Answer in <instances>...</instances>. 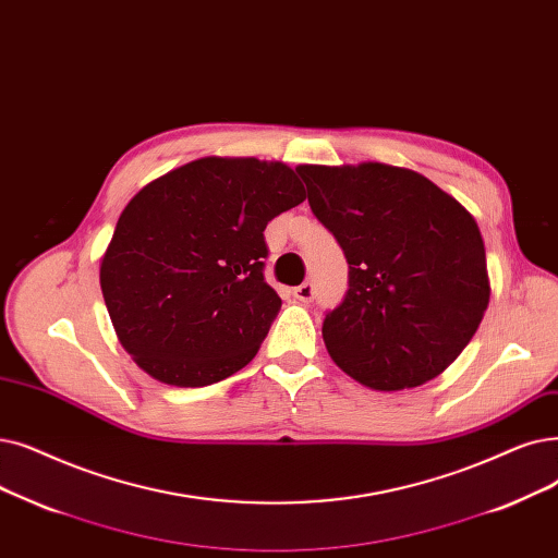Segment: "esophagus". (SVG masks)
Returning <instances> with one entry per match:
<instances>
[{"mask_svg":"<svg viewBox=\"0 0 558 558\" xmlns=\"http://www.w3.org/2000/svg\"><path fill=\"white\" fill-rule=\"evenodd\" d=\"M314 294H317V289H314L312 282H303L294 289V296L301 301V303H312L314 301Z\"/></svg>","mask_w":558,"mask_h":558,"instance_id":"1","label":"esophagus"}]
</instances>
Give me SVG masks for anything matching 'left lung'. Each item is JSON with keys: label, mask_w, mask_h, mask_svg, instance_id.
I'll use <instances>...</instances> for the list:
<instances>
[{"label": "left lung", "mask_w": 558, "mask_h": 558, "mask_svg": "<svg viewBox=\"0 0 558 558\" xmlns=\"http://www.w3.org/2000/svg\"><path fill=\"white\" fill-rule=\"evenodd\" d=\"M296 173L349 262L347 294L322 328L337 367L380 392L442 374L490 301L474 216L408 168L305 163Z\"/></svg>", "instance_id": "obj_1"}]
</instances>
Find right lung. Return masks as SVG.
Segmentation results:
<instances>
[{"mask_svg":"<svg viewBox=\"0 0 558 558\" xmlns=\"http://www.w3.org/2000/svg\"><path fill=\"white\" fill-rule=\"evenodd\" d=\"M303 201L292 168L255 157H203L136 193L100 287L120 344L145 374L203 387L248 365L282 305L264 280V228Z\"/></svg>","mask_w":558,"mask_h":558,"instance_id":"1","label":"right lung"}]
</instances>
